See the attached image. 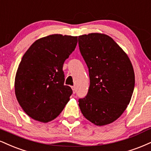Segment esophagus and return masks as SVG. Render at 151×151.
Listing matches in <instances>:
<instances>
[{
  "instance_id": "esophagus-1",
  "label": "esophagus",
  "mask_w": 151,
  "mask_h": 151,
  "mask_svg": "<svg viewBox=\"0 0 151 151\" xmlns=\"http://www.w3.org/2000/svg\"><path fill=\"white\" fill-rule=\"evenodd\" d=\"M72 90H73V93H75V92H76V88H75V86H72Z\"/></svg>"
}]
</instances>
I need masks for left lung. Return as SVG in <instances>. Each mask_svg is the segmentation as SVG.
I'll return each mask as SVG.
<instances>
[{"mask_svg":"<svg viewBox=\"0 0 151 151\" xmlns=\"http://www.w3.org/2000/svg\"><path fill=\"white\" fill-rule=\"evenodd\" d=\"M78 41L90 78L87 95L79 99L81 113L97 126L110 124L120 117L132 99L135 84L133 66L108 35L84 34Z\"/></svg>","mask_w":151,"mask_h":151,"instance_id":"1","label":"left lung"}]
</instances>
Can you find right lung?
Here are the masks:
<instances>
[{
  "instance_id": "right-lung-1",
  "label": "right lung",
  "mask_w": 151,
  "mask_h": 151,
  "mask_svg": "<svg viewBox=\"0 0 151 151\" xmlns=\"http://www.w3.org/2000/svg\"><path fill=\"white\" fill-rule=\"evenodd\" d=\"M77 43V36L52 34L36 40L23 55L14 91L22 108L32 119L51 121L70 101L72 90L64 84L63 67Z\"/></svg>"
}]
</instances>
